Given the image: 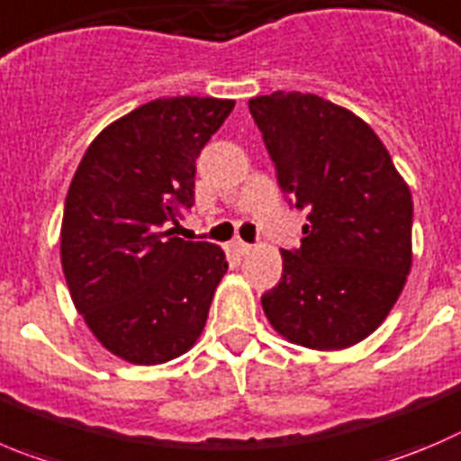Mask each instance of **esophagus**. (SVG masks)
<instances>
[{"label":"esophagus","mask_w":461,"mask_h":461,"mask_svg":"<svg viewBox=\"0 0 461 461\" xmlns=\"http://www.w3.org/2000/svg\"><path fill=\"white\" fill-rule=\"evenodd\" d=\"M235 251H238L240 256H249V253L253 251V247H251V244L242 242V240H238V242H235Z\"/></svg>","instance_id":"1"}]
</instances>
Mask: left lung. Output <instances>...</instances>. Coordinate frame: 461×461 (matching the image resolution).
<instances>
[{"label": "left lung", "instance_id": "8db88e82", "mask_svg": "<svg viewBox=\"0 0 461 461\" xmlns=\"http://www.w3.org/2000/svg\"><path fill=\"white\" fill-rule=\"evenodd\" d=\"M278 185L308 208L301 249H283L280 283L262 294L278 335L314 350L366 339L411 269V194L392 156L355 113L303 92L249 102Z\"/></svg>", "mask_w": 461, "mask_h": 461}]
</instances>
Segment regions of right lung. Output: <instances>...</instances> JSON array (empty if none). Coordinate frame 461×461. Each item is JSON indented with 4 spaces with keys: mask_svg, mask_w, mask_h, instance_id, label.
<instances>
[{
    "mask_svg": "<svg viewBox=\"0 0 461 461\" xmlns=\"http://www.w3.org/2000/svg\"><path fill=\"white\" fill-rule=\"evenodd\" d=\"M233 99L167 96L92 140L68 190L60 262L74 308L104 348L162 365L201 337L226 253L169 223L194 203L196 158Z\"/></svg>",
    "mask_w": 461,
    "mask_h": 461,
    "instance_id": "right-lung-1",
    "label": "right lung"
}]
</instances>
